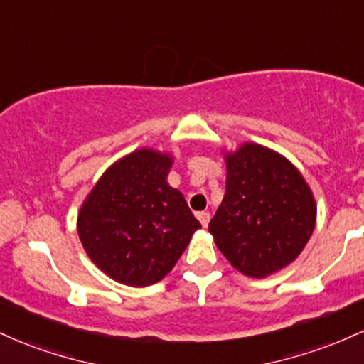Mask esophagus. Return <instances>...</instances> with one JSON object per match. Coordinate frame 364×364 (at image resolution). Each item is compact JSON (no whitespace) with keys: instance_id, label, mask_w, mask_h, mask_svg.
Segmentation results:
<instances>
[{"instance_id":"1","label":"esophagus","mask_w":364,"mask_h":364,"mask_svg":"<svg viewBox=\"0 0 364 364\" xmlns=\"http://www.w3.org/2000/svg\"><path fill=\"white\" fill-rule=\"evenodd\" d=\"M196 217H198V220H200V223H202L203 228H207L208 220H210V214L203 210V212H198V214H196Z\"/></svg>"}]
</instances>
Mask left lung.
I'll return each mask as SVG.
<instances>
[{
    "mask_svg": "<svg viewBox=\"0 0 364 364\" xmlns=\"http://www.w3.org/2000/svg\"><path fill=\"white\" fill-rule=\"evenodd\" d=\"M225 195L208 224L217 248L250 277H267L301 253L316 207L298 169L257 144L225 157Z\"/></svg>",
    "mask_w": 364,
    "mask_h": 364,
    "instance_id": "left-lung-1",
    "label": "left lung"
}]
</instances>
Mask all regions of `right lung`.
<instances>
[{"mask_svg": "<svg viewBox=\"0 0 364 364\" xmlns=\"http://www.w3.org/2000/svg\"><path fill=\"white\" fill-rule=\"evenodd\" d=\"M171 157L141 149L104 173L78 214L92 262L127 286H150L176 265L200 225L166 181Z\"/></svg>", "mask_w": 364, "mask_h": 364, "instance_id": "right-lung-1", "label": "right lung"}]
</instances>
